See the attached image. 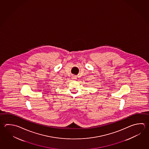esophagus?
<instances>
[{
	"label": "esophagus",
	"mask_w": 149,
	"mask_h": 149,
	"mask_svg": "<svg viewBox=\"0 0 149 149\" xmlns=\"http://www.w3.org/2000/svg\"><path fill=\"white\" fill-rule=\"evenodd\" d=\"M73 79H75V77H73Z\"/></svg>",
	"instance_id": "1"
}]
</instances>
